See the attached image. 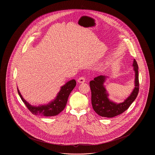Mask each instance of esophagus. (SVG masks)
I'll return each mask as SVG.
<instances>
[{"instance_id":"34e87169","label":"esophagus","mask_w":155,"mask_h":155,"mask_svg":"<svg viewBox=\"0 0 155 155\" xmlns=\"http://www.w3.org/2000/svg\"><path fill=\"white\" fill-rule=\"evenodd\" d=\"M78 82L79 83H84L85 82V78L84 77H80L78 79Z\"/></svg>"}]
</instances>
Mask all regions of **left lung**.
<instances>
[{"mask_svg":"<svg viewBox=\"0 0 155 155\" xmlns=\"http://www.w3.org/2000/svg\"><path fill=\"white\" fill-rule=\"evenodd\" d=\"M134 70L135 73V88L133 92L123 103L116 104L110 101L108 94L103 86L106 77L99 75L95 77L94 80L90 81L89 86L91 91V102L94 110L97 114L104 117H113L121 114L127 110L136 99L139 92V76L138 66L134 59L133 62Z\"/></svg>","mask_w":155,"mask_h":155,"instance_id":"left-lung-1","label":"left lung"}]
</instances>
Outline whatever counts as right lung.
I'll use <instances>...</instances> for the list:
<instances>
[{"instance_id": "1", "label": "right lung", "mask_w": 155, "mask_h": 155, "mask_svg": "<svg viewBox=\"0 0 155 155\" xmlns=\"http://www.w3.org/2000/svg\"><path fill=\"white\" fill-rule=\"evenodd\" d=\"M75 85L76 81L75 80H72L67 82L64 86L61 88L60 91L59 92L56 98L53 102L47 105H42L38 107L31 106L23 99L18 89L17 91L22 102L33 114L49 117L56 116L64 110L66 107L69 95Z\"/></svg>"}]
</instances>
